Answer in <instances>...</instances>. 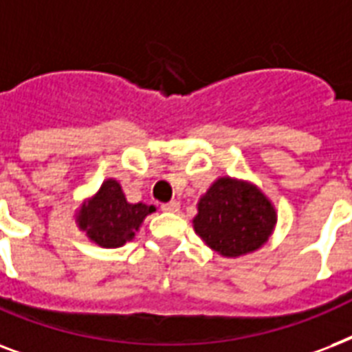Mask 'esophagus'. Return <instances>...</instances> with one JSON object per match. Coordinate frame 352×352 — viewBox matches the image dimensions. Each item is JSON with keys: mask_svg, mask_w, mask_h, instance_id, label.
I'll return each mask as SVG.
<instances>
[{"mask_svg": "<svg viewBox=\"0 0 352 352\" xmlns=\"http://www.w3.org/2000/svg\"><path fill=\"white\" fill-rule=\"evenodd\" d=\"M162 209L163 211H167V213H176V211H179V204L176 200L167 201V204H163Z\"/></svg>", "mask_w": 352, "mask_h": 352, "instance_id": "esophagus-1", "label": "esophagus"}]
</instances>
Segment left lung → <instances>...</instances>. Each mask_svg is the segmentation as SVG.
Here are the masks:
<instances>
[{
  "label": "left lung",
  "instance_id": "1",
  "mask_svg": "<svg viewBox=\"0 0 352 352\" xmlns=\"http://www.w3.org/2000/svg\"><path fill=\"white\" fill-rule=\"evenodd\" d=\"M275 209L253 185L220 178L198 204L195 231L207 246L226 257L253 252L268 241Z\"/></svg>",
  "mask_w": 352,
  "mask_h": 352
}]
</instances>
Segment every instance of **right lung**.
I'll list each match as a JSON object with an SVG mask.
<instances>
[{"instance_id": "add662e5", "label": "right lung", "mask_w": 352, "mask_h": 352, "mask_svg": "<svg viewBox=\"0 0 352 352\" xmlns=\"http://www.w3.org/2000/svg\"><path fill=\"white\" fill-rule=\"evenodd\" d=\"M152 211H156L154 206L128 204L121 185L116 179H106L94 200L80 209L78 226L99 246L119 248L135 235V230Z\"/></svg>"}]
</instances>
